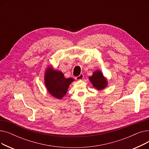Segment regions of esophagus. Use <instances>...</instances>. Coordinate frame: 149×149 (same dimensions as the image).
I'll return each mask as SVG.
<instances>
[{
  "label": "esophagus",
  "mask_w": 149,
  "mask_h": 149,
  "mask_svg": "<svg viewBox=\"0 0 149 149\" xmlns=\"http://www.w3.org/2000/svg\"><path fill=\"white\" fill-rule=\"evenodd\" d=\"M75 78H76V79H77V80H82V79H83V78H84V75H83V74H80V75L76 77Z\"/></svg>",
  "instance_id": "1"
}]
</instances>
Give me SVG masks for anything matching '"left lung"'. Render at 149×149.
<instances>
[{
  "instance_id": "obj_1",
  "label": "left lung",
  "mask_w": 149,
  "mask_h": 149,
  "mask_svg": "<svg viewBox=\"0 0 149 149\" xmlns=\"http://www.w3.org/2000/svg\"><path fill=\"white\" fill-rule=\"evenodd\" d=\"M89 80L92 83L93 86L97 90L104 89L107 86V81L100 70H97L93 73L89 77Z\"/></svg>"
}]
</instances>
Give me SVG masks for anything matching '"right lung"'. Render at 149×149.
Returning a JSON list of instances; mask_svg holds the SVG:
<instances>
[{
    "label": "right lung",
    "instance_id": "right-lung-1",
    "mask_svg": "<svg viewBox=\"0 0 149 149\" xmlns=\"http://www.w3.org/2000/svg\"><path fill=\"white\" fill-rule=\"evenodd\" d=\"M44 79L49 93L57 99H61L66 95L69 86L74 81L72 78L66 79L61 71L54 70L51 66L46 69Z\"/></svg>",
    "mask_w": 149,
    "mask_h": 149
}]
</instances>
